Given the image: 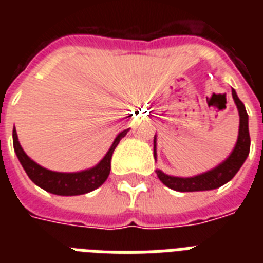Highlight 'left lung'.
Masks as SVG:
<instances>
[{
    "label": "left lung",
    "instance_id": "1",
    "mask_svg": "<svg viewBox=\"0 0 263 263\" xmlns=\"http://www.w3.org/2000/svg\"><path fill=\"white\" fill-rule=\"evenodd\" d=\"M233 101L236 103L239 116H240V124H239V136L237 142L233 147L232 153L229 154L227 160L216 166L212 171L200 173V175L192 176V177H176V176L165 175L157 169L156 173L158 179L166 185L172 188L175 191L180 192H194V191H209V190H216V188L224 185L229 180L233 179L237 171L245 164L246 158L249 157L250 153V132H249V115L246 111V107L243 105L236 91L232 90ZM156 136H154V158H157L156 152Z\"/></svg>",
    "mask_w": 263,
    "mask_h": 263
}]
</instances>
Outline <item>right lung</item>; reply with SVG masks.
Segmentation results:
<instances>
[{
    "instance_id": "right-lung-1",
    "label": "right lung",
    "mask_w": 263,
    "mask_h": 263,
    "mask_svg": "<svg viewBox=\"0 0 263 263\" xmlns=\"http://www.w3.org/2000/svg\"><path fill=\"white\" fill-rule=\"evenodd\" d=\"M128 129H124L116 136L115 142L106 153V156L99 161L98 165H95L94 168L82 171V172L75 173H63V172H53L46 168H42L35 161H32L30 157L27 156L24 150L18 143L17 134L13 128V147L14 153L17 156L20 164L24 168L26 173L28 175L32 181L38 187L43 188L45 191L54 194V195L63 196H73L87 194V192L94 191L95 188L102 185L107 176L110 173V160L111 154L117 147V144L121 140V138L127 135Z\"/></svg>"
}]
</instances>
